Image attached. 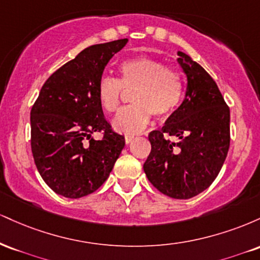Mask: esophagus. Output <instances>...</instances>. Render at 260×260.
<instances>
[{
    "label": "esophagus",
    "mask_w": 260,
    "mask_h": 260,
    "mask_svg": "<svg viewBox=\"0 0 260 260\" xmlns=\"http://www.w3.org/2000/svg\"><path fill=\"white\" fill-rule=\"evenodd\" d=\"M133 139H134V137H132V136H126V137H124V140H126L127 144H129L131 142H133Z\"/></svg>",
    "instance_id": "34e87169"
}]
</instances>
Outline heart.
Wrapping results in <instances>:
<instances>
[{
  "label": "heart",
  "instance_id": "obj_1",
  "mask_svg": "<svg viewBox=\"0 0 260 260\" xmlns=\"http://www.w3.org/2000/svg\"><path fill=\"white\" fill-rule=\"evenodd\" d=\"M120 78L101 77L96 86L98 100L106 112L120 107L122 90L132 92L133 105L121 110L113 118V128L124 134L142 132L150 122L151 115L165 118L180 106L183 83L176 71L150 57L126 59L118 67Z\"/></svg>",
  "mask_w": 260,
  "mask_h": 260
}]
</instances>
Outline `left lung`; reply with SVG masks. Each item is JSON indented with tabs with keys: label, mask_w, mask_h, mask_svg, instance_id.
I'll return each mask as SVG.
<instances>
[{
	"label": "left lung",
	"mask_w": 260,
	"mask_h": 260,
	"mask_svg": "<svg viewBox=\"0 0 260 260\" xmlns=\"http://www.w3.org/2000/svg\"><path fill=\"white\" fill-rule=\"evenodd\" d=\"M178 56L187 76L186 96L161 129L149 133L151 151L143 169L161 193L189 199L213 183L225 162L230 109L207 71L186 53Z\"/></svg>",
	"instance_id": "obj_1"
}]
</instances>
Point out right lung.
I'll return each mask as SVG.
<instances>
[{
	"instance_id": "right-lung-1",
	"label": "right lung",
	"mask_w": 260,
	"mask_h": 260,
	"mask_svg": "<svg viewBox=\"0 0 260 260\" xmlns=\"http://www.w3.org/2000/svg\"><path fill=\"white\" fill-rule=\"evenodd\" d=\"M127 39L92 45L49 77L30 111L31 151L45 183L66 198H82L103 186L124 147L98 100L106 64ZM101 132L100 141L91 134Z\"/></svg>"
}]
</instances>
